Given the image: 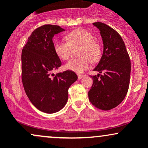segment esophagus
Here are the masks:
<instances>
[{"label":"esophagus","mask_w":148,"mask_h":148,"mask_svg":"<svg viewBox=\"0 0 148 148\" xmlns=\"http://www.w3.org/2000/svg\"><path fill=\"white\" fill-rule=\"evenodd\" d=\"M84 76H85V75H81V74H79V75H78V79L81 80V79H83Z\"/></svg>","instance_id":"obj_1"}]
</instances>
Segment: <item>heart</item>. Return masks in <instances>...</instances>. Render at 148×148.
Returning a JSON list of instances; mask_svg holds the SVG:
<instances>
[{
  "label": "heart",
  "instance_id": "b5f03b06",
  "mask_svg": "<svg viewBox=\"0 0 148 148\" xmlns=\"http://www.w3.org/2000/svg\"><path fill=\"white\" fill-rule=\"evenodd\" d=\"M67 42H53V49L59 58L64 60L70 57L72 47L81 45L79 58H74L65 64V68L76 73H82L88 69L92 62H97L101 56V47L95 40L94 35L84 28H77L66 35Z\"/></svg>",
  "mask_w": 148,
  "mask_h": 148
}]
</instances>
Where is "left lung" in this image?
I'll list each match as a JSON object with an SVG mask.
<instances>
[{"mask_svg":"<svg viewBox=\"0 0 148 148\" xmlns=\"http://www.w3.org/2000/svg\"><path fill=\"white\" fill-rule=\"evenodd\" d=\"M93 25L99 30L102 37V56L93 71L99 72L93 79L88 92L90 102L99 109L108 111L118 106L129 89L131 61L125 42L117 31L101 22ZM104 72L103 75L100 74Z\"/></svg>","mask_w":148,"mask_h":148,"instance_id":"obj_1","label":"left lung"}]
</instances>
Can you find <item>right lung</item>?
Instances as JSON below:
<instances>
[{"label":"right lung","mask_w":148,"mask_h":148,"mask_svg":"<svg viewBox=\"0 0 148 148\" xmlns=\"http://www.w3.org/2000/svg\"><path fill=\"white\" fill-rule=\"evenodd\" d=\"M64 29L56 25L39 27L28 37L21 53L22 83L31 103L47 113L59 111L68 99V89L78 76L67 70L54 75L61 61L53 49V37Z\"/></svg>","instance_id":"right-lung-1"}]
</instances>
